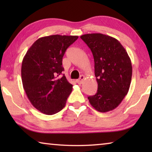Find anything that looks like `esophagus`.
<instances>
[{"mask_svg":"<svg viewBox=\"0 0 152 152\" xmlns=\"http://www.w3.org/2000/svg\"><path fill=\"white\" fill-rule=\"evenodd\" d=\"M84 78H85V77H84V75H81L80 77V78L77 80L76 82H77V83H78V84H81L82 83V82H83V80H84Z\"/></svg>","mask_w":152,"mask_h":152,"instance_id":"esophagus-1","label":"esophagus"}]
</instances>
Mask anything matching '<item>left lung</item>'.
<instances>
[{"mask_svg": "<svg viewBox=\"0 0 152 152\" xmlns=\"http://www.w3.org/2000/svg\"><path fill=\"white\" fill-rule=\"evenodd\" d=\"M91 49L94 61L97 92L88 99L95 109L105 113L115 109L127 95L132 66L125 49L114 37L102 33L80 36Z\"/></svg>", "mask_w": 152, "mask_h": 152, "instance_id": "8db88e82", "label": "left lung"}]
</instances>
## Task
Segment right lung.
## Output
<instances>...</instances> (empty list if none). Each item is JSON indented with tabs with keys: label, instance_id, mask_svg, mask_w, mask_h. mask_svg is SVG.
Returning <instances> with one entry per match:
<instances>
[{
	"label": "right lung",
	"instance_id": "1",
	"mask_svg": "<svg viewBox=\"0 0 152 152\" xmlns=\"http://www.w3.org/2000/svg\"><path fill=\"white\" fill-rule=\"evenodd\" d=\"M78 36L53 35L33 43L21 66L23 86L29 101L43 114L60 111L72 91V84L62 74V58Z\"/></svg>",
	"mask_w": 152,
	"mask_h": 152
}]
</instances>
